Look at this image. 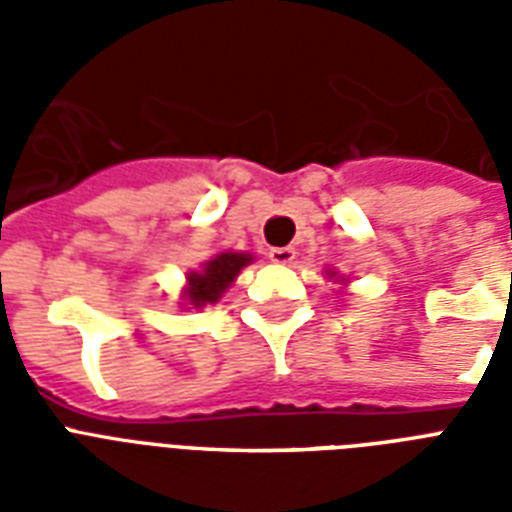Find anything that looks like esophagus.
<instances>
[{"mask_svg": "<svg viewBox=\"0 0 512 512\" xmlns=\"http://www.w3.org/2000/svg\"><path fill=\"white\" fill-rule=\"evenodd\" d=\"M268 257H271L273 263H279V265H287L295 260V249L292 247H273L271 252H268Z\"/></svg>", "mask_w": 512, "mask_h": 512, "instance_id": "34e87169", "label": "esophagus"}]
</instances>
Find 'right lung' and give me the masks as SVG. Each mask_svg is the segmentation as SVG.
<instances>
[{"label":"right lung","mask_w":512,"mask_h":512,"mask_svg":"<svg viewBox=\"0 0 512 512\" xmlns=\"http://www.w3.org/2000/svg\"><path fill=\"white\" fill-rule=\"evenodd\" d=\"M252 257L239 255V252H223V255L212 257L204 271H196L188 276V303L201 308L207 303H217V297L223 295L225 289L231 287V281L241 273V268L249 263Z\"/></svg>","instance_id":"1"}]
</instances>
